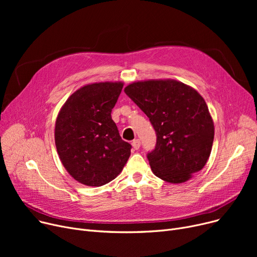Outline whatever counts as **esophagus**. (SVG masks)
Listing matches in <instances>:
<instances>
[{
	"mask_svg": "<svg viewBox=\"0 0 257 257\" xmlns=\"http://www.w3.org/2000/svg\"><path fill=\"white\" fill-rule=\"evenodd\" d=\"M132 147H133V149H134V150H138V149H140V147H141V141H140L139 139L134 140V141L132 142Z\"/></svg>",
	"mask_w": 257,
	"mask_h": 257,
	"instance_id": "1",
	"label": "esophagus"
}]
</instances>
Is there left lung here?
I'll return each instance as SVG.
<instances>
[{
  "label": "left lung",
  "instance_id": "8db88e82",
  "mask_svg": "<svg viewBox=\"0 0 257 257\" xmlns=\"http://www.w3.org/2000/svg\"><path fill=\"white\" fill-rule=\"evenodd\" d=\"M155 129V149L148 153L155 176L170 183L190 180L209 158L214 126L205 100L173 79L138 81L124 89Z\"/></svg>",
  "mask_w": 257,
  "mask_h": 257
}]
</instances>
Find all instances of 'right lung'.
<instances>
[{"label": "right lung", "mask_w": 257, "mask_h": 257, "mask_svg": "<svg viewBox=\"0 0 257 257\" xmlns=\"http://www.w3.org/2000/svg\"><path fill=\"white\" fill-rule=\"evenodd\" d=\"M123 82L84 85L65 101L55 123V145L71 176L87 186L113 180L131 154L111 118Z\"/></svg>", "instance_id": "1"}]
</instances>
